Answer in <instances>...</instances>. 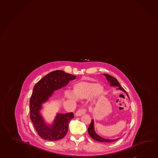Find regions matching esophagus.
I'll return each mask as SVG.
<instances>
[{"instance_id": "obj_1", "label": "esophagus", "mask_w": 158, "mask_h": 158, "mask_svg": "<svg viewBox=\"0 0 158 158\" xmlns=\"http://www.w3.org/2000/svg\"><path fill=\"white\" fill-rule=\"evenodd\" d=\"M87 112V109H81L78 110L75 113V115L77 116H80L84 115Z\"/></svg>"}]
</instances>
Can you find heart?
Instances as JSON below:
<instances>
[{"instance_id": "heart-1", "label": "heart", "mask_w": 158, "mask_h": 158, "mask_svg": "<svg viewBox=\"0 0 158 158\" xmlns=\"http://www.w3.org/2000/svg\"><path fill=\"white\" fill-rule=\"evenodd\" d=\"M103 92V87L101 84H97L93 81H81L75 84L73 86V93H66V97L69 100L86 98L90 94L94 101L101 96Z\"/></svg>"}]
</instances>
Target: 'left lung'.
Instances as JSON below:
<instances>
[{
  "instance_id": "obj_1",
  "label": "left lung",
  "mask_w": 158,
  "mask_h": 158,
  "mask_svg": "<svg viewBox=\"0 0 158 158\" xmlns=\"http://www.w3.org/2000/svg\"><path fill=\"white\" fill-rule=\"evenodd\" d=\"M103 75L106 77L107 80L109 81L110 83L111 86H116L118 87V89L123 90V92H124L126 93L128 97V94L126 92V90L124 89V88L123 87H121V85L119 84V81L116 79L115 77H114L112 76H110L109 75L106 74H103ZM129 98V97H128ZM88 132L89 135L92 139L96 140L97 141L101 142H113L115 141L116 140H118L119 139H103L102 137H100L96 133V132L94 131V120H91L90 125L89 126L88 128Z\"/></svg>"
}]
</instances>
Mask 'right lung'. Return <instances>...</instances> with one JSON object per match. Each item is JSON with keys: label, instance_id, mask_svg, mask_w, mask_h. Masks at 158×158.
Segmentation results:
<instances>
[{"label": "right lung", "instance_id": "right-lung-1", "mask_svg": "<svg viewBox=\"0 0 158 158\" xmlns=\"http://www.w3.org/2000/svg\"><path fill=\"white\" fill-rule=\"evenodd\" d=\"M76 78L75 75L62 70L52 71L35 85L30 100V118L39 136L48 141H57L67 134L69 123L74 118L73 113L58 114L53 125L45 124L39 114L42 104L48 100L55 90L66 86L70 81Z\"/></svg>", "mask_w": 158, "mask_h": 158}]
</instances>
